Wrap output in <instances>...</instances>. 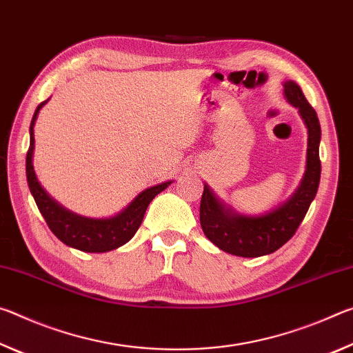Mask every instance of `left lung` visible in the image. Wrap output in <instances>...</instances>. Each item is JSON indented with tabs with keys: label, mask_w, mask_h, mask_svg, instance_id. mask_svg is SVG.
I'll list each match as a JSON object with an SVG mask.
<instances>
[{
	"label": "left lung",
	"mask_w": 353,
	"mask_h": 353,
	"mask_svg": "<svg viewBox=\"0 0 353 353\" xmlns=\"http://www.w3.org/2000/svg\"><path fill=\"white\" fill-rule=\"evenodd\" d=\"M283 87L285 98L297 107L308 130L307 168L294 194L272 212L246 216L225 207L208 185H204L199 210L201 227L214 246L232 255L261 256L276 252L296 234L318 193L321 181L319 119L296 82L286 81Z\"/></svg>",
	"instance_id": "left-lung-1"
}]
</instances>
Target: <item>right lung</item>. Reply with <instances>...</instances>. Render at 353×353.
Returning a JSON list of instances; mask_svg holds the SVG:
<instances>
[{
  "mask_svg": "<svg viewBox=\"0 0 353 353\" xmlns=\"http://www.w3.org/2000/svg\"><path fill=\"white\" fill-rule=\"evenodd\" d=\"M48 101L50 99L40 103L34 112L31 126H29L31 141H29V149L26 154L28 185L41 216L45 218L48 227H50L52 234H54L59 240L67 244V246L82 250V252H109V250L123 246V244H126L130 238L135 235V232L139 230L143 216H145L146 213V208L151 204V201L159 193H162V191L171 183V181L141 191V193L137 196L121 213H118L112 218H83L81 214H76L67 210V208H63L61 204H57L43 188H41L32 165L34 124L40 109L48 103Z\"/></svg>",
  "mask_w": 353,
  "mask_h": 353,
  "instance_id": "right-lung-1",
  "label": "right lung"
}]
</instances>
